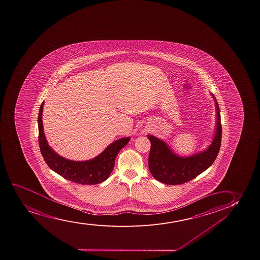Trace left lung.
I'll return each instance as SVG.
<instances>
[{
	"instance_id": "obj_1",
	"label": "left lung",
	"mask_w": 260,
	"mask_h": 260,
	"mask_svg": "<svg viewBox=\"0 0 260 260\" xmlns=\"http://www.w3.org/2000/svg\"><path fill=\"white\" fill-rule=\"evenodd\" d=\"M216 109L217 113L216 135L212 144L202 153L190 157H180L175 155L164 141L152 135H147L151 142L148 168L157 181L168 185L182 184L196 178L212 165L218 154L222 141L221 117L216 101Z\"/></svg>"
}]
</instances>
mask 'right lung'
Instances as JSON below:
<instances>
[{
	"label": "right lung",
	"mask_w": 260,
	"mask_h": 260,
	"mask_svg": "<svg viewBox=\"0 0 260 260\" xmlns=\"http://www.w3.org/2000/svg\"><path fill=\"white\" fill-rule=\"evenodd\" d=\"M44 102L38 113V143L42 155L48 166L63 178L82 185L101 183L109 177L113 171L116 156L128 143L130 138H122L108 146L96 158L86 161H73L64 159L55 153L45 139L42 120Z\"/></svg>",
	"instance_id": "obj_1"
}]
</instances>
